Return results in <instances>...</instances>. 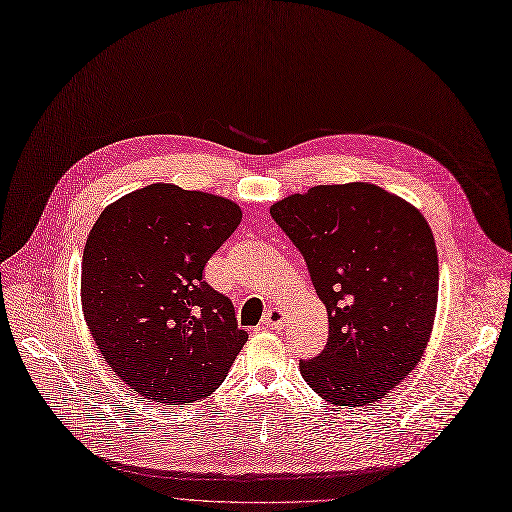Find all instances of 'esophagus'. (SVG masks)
Instances as JSON below:
<instances>
[{"instance_id": "esophagus-1", "label": "esophagus", "mask_w": 512, "mask_h": 512, "mask_svg": "<svg viewBox=\"0 0 512 512\" xmlns=\"http://www.w3.org/2000/svg\"><path fill=\"white\" fill-rule=\"evenodd\" d=\"M286 322V311L282 307H270L268 314L263 316V322H261V328H272V330H278L282 328Z\"/></svg>"}]
</instances>
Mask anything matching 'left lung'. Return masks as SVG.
<instances>
[{
    "instance_id": "8db88e82",
    "label": "left lung",
    "mask_w": 512,
    "mask_h": 512,
    "mask_svg": "<svg viewBox=\"0 0 512 512\" xmlns=\"http://www.w3.org/2000/svg\"><path fill=\"white\" fill-rule=\"evenodd\" d=\"M305 259L328 311L322 353L305 383L335 406H368L420 362L437 309L435 238L404 198L353 182L314 186L270 209Z\"/></svg>"
}]
</instances>
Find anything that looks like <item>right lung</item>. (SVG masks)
<instances>
[{
    "label": "right lung",
    "mask_w": 512,
    "mask_h": 512,
    "mask_svg": "<svg viewBox=\"0 0 512 512\" xmlns=\"http://www.w3.org/2000/svg\"><path fill=\"white\" fill-rule=\"evenodd\" d=\"M240 219L224 196L152 184L108 205L87 236L85 322L106 364L152 402L211 395L249 339L232 301L203 278Z\"/></svg>",
    "instance_id": "1"
}]
</instances>
